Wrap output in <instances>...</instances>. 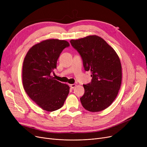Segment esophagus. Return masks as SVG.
Here are the masks:
<instances>
[{"label": "esophagus", "mask_w": 147, "mask_h": 147, "mask_svg": "<svg viewBox=\"0 0 147 147\" xmlns=\"http://www.w3.org/2000/svg\"><path fill=\"white\" fill-rule=\"evenodd\" d=\"M76 86H77V85H76V84H70V88H72V89H73V88H74Z\"/></svg>", "instance_id": "obj_1"}]
</instances>
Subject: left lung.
<instances>
[{
	"instance_id": "left-lung-1",
	"label": "left lung",
	"mask_w": 147,
	"mask_h": 147,
	"mask_svg": "<svg viewBox=\"0 0 147 147\" xmlns=\"http://www.w3.org/2000/svg\"><path fill=\"white\" fill-rule=\"evenodd\" d=\"M70 43L81 55L84 69L92 73L90 83L83 84L84 94L80 98L83 107L90 112L106 109L116 98L121 86V65L118 55L96 35L71 40Z\"/></svg>"
}]
</instances>
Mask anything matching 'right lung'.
Returning <instances> with one entry per match:
<instances>
[{"instance_id":"obj_1","label":"right lung","mask_w":147,"mask_h":147,"mask_svg":"<svg viewBox=\"0 0 147 147\" xmlns=\"http://www.w3.org/2000/svg\"><path fill=\"white\" fill-rule=\"evenodd\" d=\"M69 43L48 39L33 45L27 52L22 65V84L28 96L43 110L53 111L63 106L69 87L54 79L60 53Z\"/></svg>"}]
</instances>
